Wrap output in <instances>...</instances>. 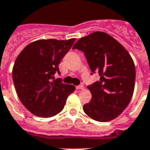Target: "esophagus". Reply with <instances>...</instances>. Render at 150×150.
Instances as JSON below:
<instances>
[{
    "label": "esophagus",
    "instance_id": "1",
    "mask_svg": "<svg viewBox=\"0 0 150 150\" xmlns=\"http://www.w3.org/2000/svg\"><path fill=\"white\" fill-rule=\"evenodd\" d=\"M76 90H84V86H83V85H79L76 86Z\"/></svg>",
    "mask_w": 150,
    "mask_h": 150
}]
</instances>
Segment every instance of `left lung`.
Wrapping results in <instances>:
<instances>
[{
    "label": "left lung",
    "instance_id": "left-lung-1",
    "mask_svg": "<svg viewBox=\"0 0 150 150\" xmlns=\"http://www.w3.org/2000/svg\"><path fill=\"white\" fill-rule=\"evenodd\" d=\"M82 51L93 75L100 80L87 86L92 94L84 112L96 121L107 122L123 112L134 89L135 67L123 45L109 34L97 31L80 38L72 48Z\"/></svg>",
    "mask_w": 150,
    "mask_h": 150
}]
</instances>
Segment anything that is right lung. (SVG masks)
<instances>
[{
  "mask_svg": "<svg viewBox=\"0 0 150 150\" xmlns=\"http://www.w3.org/2000/svg\"><path fill=\"white\" fill-rule=\"evenodd\" d=\"M75 39L38 40L23 49L14 64L12 79L17 95L32 114L49 118L60 112L75 87L55 79L59 64Z\"/></svg>",
  "mask_w": 150,
  "mask_h": 150,
  "instance_id": "add662e5",
  "label": "right lung"
}]
</instances>
